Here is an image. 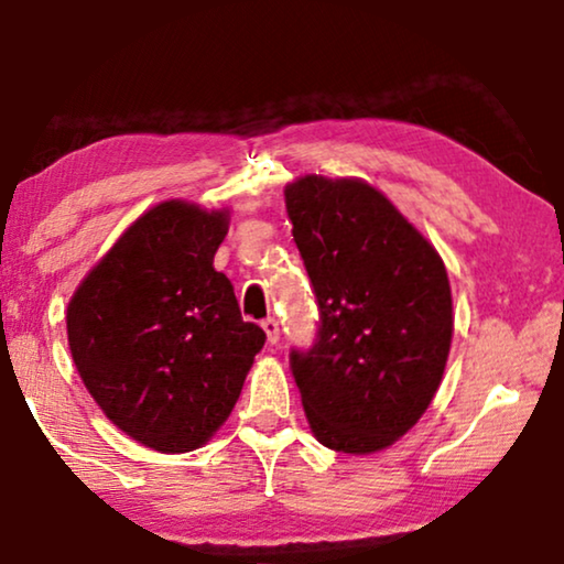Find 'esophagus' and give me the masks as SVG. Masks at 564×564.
<instances>
[{
  "label": "esophagus",
  "mask_w": 564,
  "mask_h": 564,
  "mask_svg": "<svg viewBox=\"0 0 564 564\" xmlns=\"http://www.w3.org/2000/svg\"><path fill=\"white\" fill-rule=\"evenodd\" d=\"M261 328H264V334H267V338H269V344H276V341H280V321L272 318V315H269V318L261 321Z\"/></svg>",
  "instance_id": "1"
}]
</instances>
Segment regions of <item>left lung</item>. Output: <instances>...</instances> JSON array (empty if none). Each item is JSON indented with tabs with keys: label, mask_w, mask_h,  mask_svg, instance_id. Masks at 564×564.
<instances>
[{
	"label": "left lung",
	"mask_w": 564,
	"mask_h": 564,
	"mask_svg": "<svg viewBox=\"0 0 564 564\" xmlns=\"http://www.w3.org/2000/svg\"><path fill=\"white\" fill-rule=\"evenodd\" d=\"M284 203L318 303L313 344L290 349L307 423L328 449H384L442 382L454 326L444 261L365 182L305 176Z\"/></svg>",
	"instance_id": "8db88e82"
}]
</instances>
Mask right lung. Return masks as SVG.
I'll use <instances>...</instances> for the list:
<instances>
[{"mask_svg":"<svg viewBox=\"0 0 564 564\" xmlns=\"http://www.w3.org/2000/svg\"><path fill=\"white\" fill-rule=\"evenodd\" d=\"M226 213L161 203L141 215L68 303L74 365L115 426L156 452L203 446L241 395L267 334L213 269Z\"/></svg>","mask_w":564,"mask_h":564,"instance_id":"1","label":"right lung"}]
</instances>
